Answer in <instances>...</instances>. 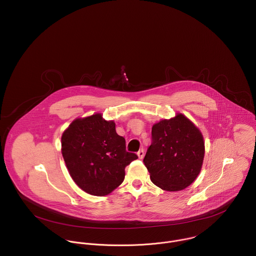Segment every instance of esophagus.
<instances>
[{
    "label": "esophagus",
    "instance_id": "34e87169",
    "mask_svg": "<svg viewBox=\"0 0 256 256\" xmlns=\"http://www.w3.org/2000/svg\"><path fill=\"white\" fill-rule=\"evenodd\" d=\"M138 156L142 160V158H144V150H140L138 152Z\"/></svg>",
    "mask_w": 256,
    "mask_h": 256
}]
</instances>
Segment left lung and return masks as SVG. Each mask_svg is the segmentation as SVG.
<instances>
[{"mask_svg":"<svg viewBox=\"0 0 256 256\" xmlns=\"http://www.w3.org/2000/svg\"><path fill=\"white\" fill-rule=\"evenodd\" d=\"M152 144L144 158L150 180L166 192L190 186L202 170L204 140L198 128L178 112L152 128Z\"/></svg>","mask_w":256,"mask_h":256,"instance_id":"obj_1","label":"left lung"}]
</instances>
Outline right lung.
<instances>
[{"label": "right lung", "instance_id": "right-lung-1", "mask_svg": "<svg viewBox=\"0 0 256 256\" xmlns=\"http://www.w3.org/2000/svg\"><path fill=\"white\" fill-rule=\"evenodd\" d=\"M62 154L76 184L88 194L104 196L124 180V168L138 158L126 150V140L114 120L102 114L78 118L62 134Z\"/></svg>", "mask_w": 256, "mask_h": 256}]
</instances>
